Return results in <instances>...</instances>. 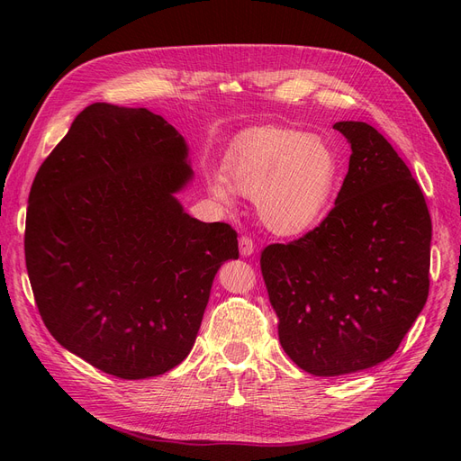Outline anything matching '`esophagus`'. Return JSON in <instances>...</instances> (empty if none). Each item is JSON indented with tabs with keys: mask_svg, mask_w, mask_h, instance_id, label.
Here are the masks:
<instances>
[{
	"mask_svg": "<svg viewBox=\"0 0 461 461\" xmlns=\"http://www.w3.org/2000/svg\"><path fill=\"white\" fill-rule=\"evenodd\" d=\"M254 249H256L254 240L249 235H240V239H239V252H240V256L254 254Z\"/></svg>",
	"mask_w": 461,
	"mask_h": 461,
	"instance_id": "1",
	"label": "esophagus"
}]
</instances>
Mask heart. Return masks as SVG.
Returning a JSON list of instances; mask_svg holds the SVG:
<instances>
[{
	"label": "heart",
	"instance_id": "obj_1",
	"mask_svg": "<svg viewBox=\"0 0 461 461\" xmlns=\"http://www.w3.org/2000/svg\"><path fill=\"white\" fill-rule=\"evenodd\" d=\"M224 174L207 179L214 200L230 207L235 190L254 196L265 226L294 235L325 211L338 179V157L320 136L265 125L245 131L231 143Z\"/></svg>",
	"mask_w": 461,
	"mask_h": 461
}]
</instances>
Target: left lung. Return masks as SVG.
<instances>
[{"label": "left lung", "instance_id": "obj_1", "mask_svg": "<svg viewBox=\"0 0 461 461\" xmlns=\"http://www.w3.org/2000/svg\"><path fill=\"white\" fill-rule=\"evenodd\" d=\"M349 169L323 222L261 252L284 351L313 375H344L394 355L429 289L424 194L372 125L340 121Z\"/></svg>", "mask_w": 461, "mask_h": 461}]
</instances>
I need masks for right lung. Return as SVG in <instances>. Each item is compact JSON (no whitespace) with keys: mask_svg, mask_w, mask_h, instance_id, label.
Returning a JSON list of instances; mask_svg holds the SVG:
<instances>
[{"mask_svg":"<svg viewBox=\"0 0 461 461\" xmlns=\"http://www.w3.org/2000/svg\"><path fill=\"white\" fill-rule=\"evenodd\" d=\"M185 138L145 108L95 103L41 164L26 267L56 340L121 379L155 377L190 353L216 271L239 258L226 222L183 211Z\"/></svg>","mask_w":461,"mask_h":461,"instance_id":"obj_1","label":"right lung"}]
</instances>
